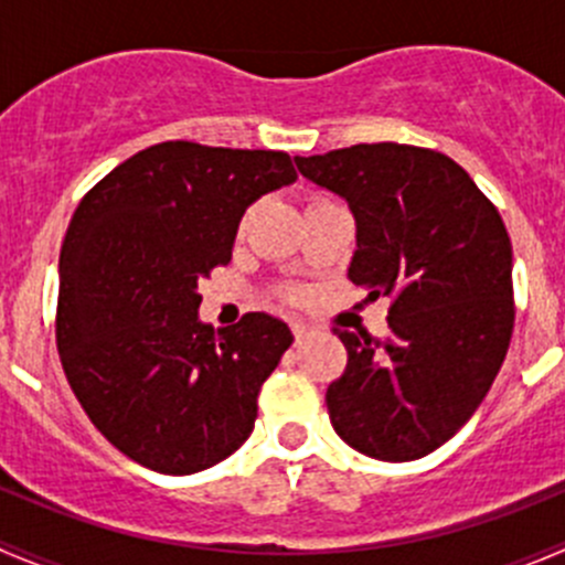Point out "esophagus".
Returning <instances> with one entry per match:
<instances>
[{
	"instance_id": "34e87169",
	"label": "esophagus",
	"mask_w": 565,
	"mask_h": 565,
	"mask_svg": "<svg viewBox=\"0 0 565 565\" xmlns=\"http://www.w3.org/2000/svg\"><path fill=\"white\" fill-rule=\"evenodd\" d=\"M292 333H295V341H306L309 339V333H311V328L306 322H292Z\"/></svg>"
}]
</instances>
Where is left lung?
Masks as SVG:
<instances>
[{"label": "left lung", "mask_w": 565, "mask_h": 565, "mask_svg": "<svg viewBox=\"0 0 565 565\" xmlns=\"http://www.w3.org/2000/svg\"><path fill=\"white\" fill-rule=\"evenodd\" d=\"M295 163L355 215L350 281L391 298L388 339L333 328L347 369L324 393L330 424L366 457H426L470 420L509 352L503 218L457 161L426 147L380 141Z\"/></svg>", "instance_id": "obj_1"}]
</instances>
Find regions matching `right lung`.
<instances>
[{"instance_id": "1", "label": "right lung", "mask_w": 565, "mask_h": 565, "mask_svg": "<svg viewBox=\"0 0 565 565\" xmlns=\"http://www.w3.org/2000/svg\"><path fill=\"white\" fill-rule=\"evenodd\" d=\"M295 180L287 152L161 141L78 202L60 254L56 350L84 413L128 459L188 476L248 440L292 333L262 311L215 333L199 322L196 287L232 259L248 204Z\"/></svg>"}]
</instances>
